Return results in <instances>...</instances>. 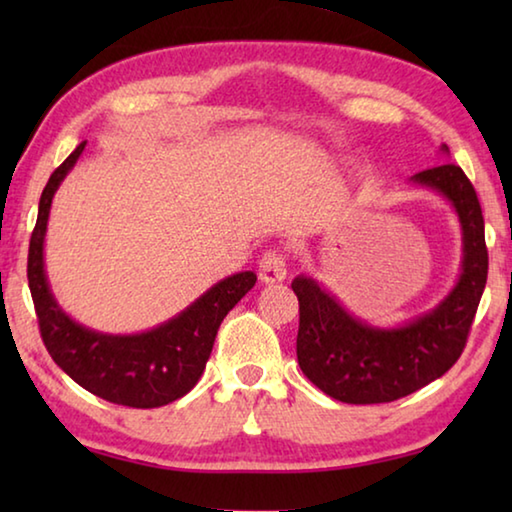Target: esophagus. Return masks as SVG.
Masks as SVG:
<instances>
[{"label": "esophagus", "instance_id": "34e87169", "mask_svg": "<svg viewBox=\"0 0 512 512\" xmlns=\"http://www.w3.org/2000/svg\"><path fill=\"white\" fill-rule=\"evenodd\" d=\"M287 277V259L280 250H268V253L259 259V280L264 284H277Z\"/></svg>", "mask_w": 512, "mask_h": 512}]
</instances>
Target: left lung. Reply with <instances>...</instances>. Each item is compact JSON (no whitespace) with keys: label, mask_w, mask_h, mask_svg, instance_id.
<instances>
[{"label":"left lung","mask_w":512,"mask_h":512,"mask_svg":"<svg viewBox=\"0 0 512 512\" xmlns=\"http://www.w3.org/2000/svg\"><path fill=\"white\" fill-rule=\"evenodd\" d=\"M440 153L449 155L447 144ZM409 183L443 196L461 225V273L436 307L381 327L350 314L316 277L298 275L291 282L300 302V368L311 384L345 404L393 402L443 377L461 357L488 280L481 205L463 169L443 162Z\"/></svg>","instance_id":"obj_1"}]
</instances>
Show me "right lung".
Returning <instances> with one entry per match:
<instances>
[{"label": "right lung", "instance_id": "obj_1", "mask_svg": "<svg viewBox=\"0 0 512 512\" xmlns=\"http://www.w3.org/2000/svg\"><path fill=\"white\" fill-rule=\"evenodd\" d=\"M83 149L85 142L51 173L47 187L42 189L38 221L29 244L27 277L42 341L56 366L85 391L133 409H158L196 386L223 318L255 287L257 275L241 271L223 277L180 314L144 332L108 334L74 320L58 305L49 287L45 237L51 201Z\"/></svg>", "mask_w": 512, "mask_h": 512}]
</instances>
